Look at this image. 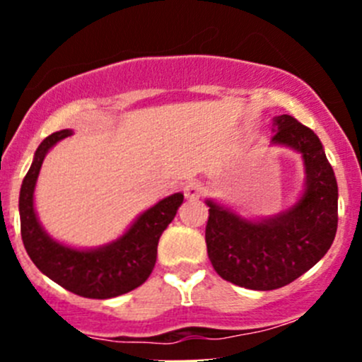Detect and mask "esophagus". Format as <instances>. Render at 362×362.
<instances>
[{
    "instance_id": "esophagus-1",
    "label": "esophagus",
    "mask_w": 362,
    "mask_h": 362,
    "mask_svg": "<svg viewBox=\"0 0 362 362\" xmlns=\"http://www.w3.org/2000/svg\"><path fill=\"white\" fill-rule=\"evenodd\" d=\"M184 194L187 199H199L203 194V184L199 180H191L185 184Z\"/></svg>"
}]
</instances>
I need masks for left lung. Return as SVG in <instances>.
Here are the masks:
<instances>
[{
  "mask_svg": "<svg viewBox=\"0 0 362 362\" xmlns=\"http://www.w3.org/2000/svg\"><path fill=\"white\" fill-rule=\"evenodd\" d=\"M273 144L301 152L306 189L298 204L264 222H249L206 202L204 229L215 272L235 286L273 291L294 282L324 257L338 228V185L319 136L291 115L275 119Z\"/></svg>",
  "mask_w": 362,
  "mask_h": 362,
  "instance_id": "1",
  "label": "left lung"
}]
</instances>
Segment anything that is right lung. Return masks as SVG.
I'll return each instance as SVG.
<instances>
[{
  "label": "right lung",
  "mask_w": 362,
  "mask_h": 362,
  "mask_svg": "<svg viewBox=\"0 0 362 362\" xmlns=\"http://www.w3.org/2000/svg\"><path fill=\"white\" fill-rule=\"evenodd\" d=\"M69 134L71 131L63 129L47 136L23 180L19 211L24 249L40 272L69 293L90 299L115 298L136 289L151 276L160 235L177 215L184 194H173L159 202L141 214L122 238L103 249L73 250L59 245L38 224L33 208V191L49 148Z\"/></svg>",
  "instance_id": "add662e5"
}]
</instances>
